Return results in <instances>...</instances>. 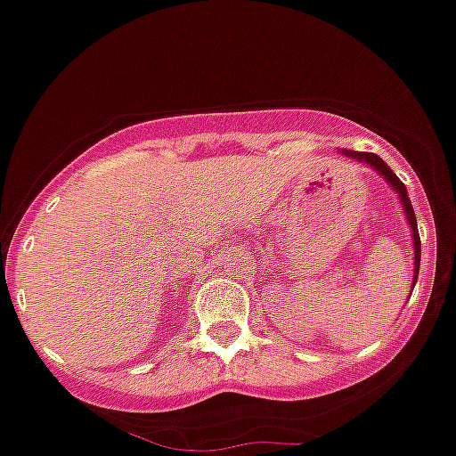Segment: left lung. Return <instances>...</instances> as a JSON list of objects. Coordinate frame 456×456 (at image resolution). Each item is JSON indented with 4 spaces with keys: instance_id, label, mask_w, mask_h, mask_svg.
I'll return each instance as SVG.
<instances>
[{
    "instance_id": "1",
    "label": "left lung",
    "mask_w": 456,
    "mask_h": 456,
    "mask_svg": "<svg viewBox=\"0 0 456 456\" xmlns=\"http://www.w3.org/2000/svg\"><path fill=\"white\" fill-rule=\"evenodd\" d=\"M344 156L354 158V160H360L365 162V165H370L371 169H376V172L381 174L383 179L390 183V188L395 190L399 195V200H402V206H403V213H406V220H409L411 224V236H413V256H415V266H413V287L415 282H418V271H419V233H418V223H415V211H413V204H411L409 200V192H406V185L402 183V181L397 179V174L393 172V169L387 167L386 162L381 160V158L376 156V153H362V151H342Z\"/></svg>"
}]
</instances>
